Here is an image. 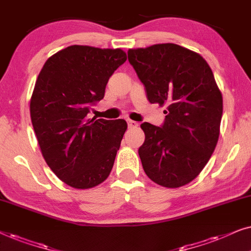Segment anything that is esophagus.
I'll use <instances>...</instances> for the list:
<instances>
[{
	"label": "esophagus",
	"mask_w": 251,
	"mask_h": 251,
	"mask_svg": "<svg viewBox=\"0 0 251 251\" xmlns=\"http://www.w3.org/2000/svg\"><path fill=\"white\" fill-rule=\"evenodd\" d=\"M127 125H128V128H134V127H138L139 123L138 122H134V120L128 119L127 120Z\"/></svg>",
	"instance_id": "obj_1"
}]
</instances>
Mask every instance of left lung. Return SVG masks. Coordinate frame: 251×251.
<instances>
[{
    "label": "left lung",
    "instance_id": "left-lung-1",
    "mask_svg": "<svg viewBox=\"0 0 251 251\" xmlns=\"http://www.w3.org/2000/svg\"><path fill=\"white\" fill-rule=\"evenodd\" d=\"M127 55L149 102L168 106L160 127L141 124L143 170L157 185L185 186L200 175L218 142L223 96L213 73L201 55L175 43L129 49Z\"/></svg>",
    "mask_w": 251,
    "mask_h": 251
}]
</instances>
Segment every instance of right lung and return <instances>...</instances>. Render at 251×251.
Returning a JSON list of instances; mask_svg holds the SVG:
<instances>
[{
  "label": "right lung",
  "instance_id": "obj_1",
  "mask_svg": "<svg viewBox=\"0 0 251 251\" xmlns=\"http://www.w3.org/2000/svg\"><path fill=\"white\" fill-rule=\"evenodd\" d=\"M126 59L122 49L70 46L47 59L36 79L29 111L40 149L51 171L73 188L98 186L111 172L127 124L87 115Z\"/></svg>",
  "mask_w": 251,
  "mask_h": 251
}]
</instances>
